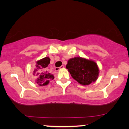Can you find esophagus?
Wrapping results in <instances>:
<instances>
[{"instance_id": "esophagus-1", "label": "esophagus", "mask_w": 129, "mask_h": 129, "mask_svg": "<svg viewBox=\"0 0 129 129\" xmlns=\"http://www.w3.org/2000/svg\"><path fill=\"white\" fill-rule=\"evenodd\" d=\"M64 68V65H61V66H60V67H59V68H55V70L56 71H58L59 69H63V68Z\"/></svg>"}]
</instances>
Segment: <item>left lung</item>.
<instances>
[{
	"mask_svg": "<svg viewBox=\"0 0 129 129\" xmlns=\"http://www.w3.org/2000/svg\"><path fill=\"white\" fill-rule=\"evenodd\" d=\"M66 68L72 78L82 85L95 82L99 75V68L94 61L80 57L69 59Z\"/></svg>",
	"mask_w": 129,
	"mask_h": 129,
	"instance_id": "left-lung-1",
	"label": "left lung"
}]
</instances>
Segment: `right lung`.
Wrapping results in <instances>:
<instances>
[{
    "instance_id": "add662e5",
    "label": "right lung",
    "mask_w": 129,
    "mask_h": 129,
    "mask_svg": "<svg viewBox=\"0 0 129 129\" xmlns=\"http://www.w3.org/2000/svg\"><path fill=\"white\" fill-rule=\"evenodd\" d=\"M50 63L49 57L40 59L36 62L33 75L36 77V82L40 86H46L49 84V81L54 78V76L49 72L48 66Z\"/></svg>"
}]
</instances>
